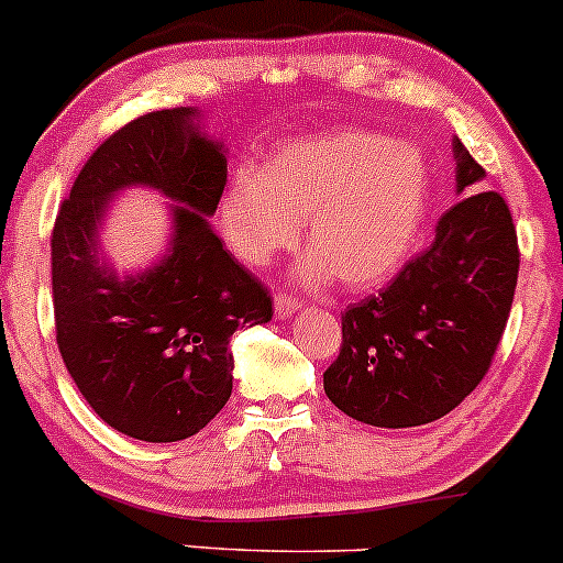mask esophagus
Wrapping results in <instances>:
<instances>
[{"mask_svg": "<svg viewBox=\"0 0 563 563\" xmlns=\"http://www.w3.org/2000/svg\"><path fill=\"white\" fill-rule=\"evenodd\" d=\"M274 311H276V317L287 320V317H292L295 311H298V300H292V298H289V295H276V298H274Z\"/></svg>", "mask_w": 563, "mask_h": 563, "instance_id": "34e87169", "label": "esophagus"}]
</instances>
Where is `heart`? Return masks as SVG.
Returning <instances> with one entry per match:
<instances>
[{
  "label": "heart",
  "mask_w": 563,
  "mask_h": 563,
  "mask_svg": "<svg viewBox=\"0 0 563 563\" xmlns=\"http://www.w3.org/2000/svg\"><path fill=\"white\" fill-rule=\"evenodd\" d=\"M431 202L417 148L366 130L289 143L263 173L241 167L219 197V224L246 265H265L306 224L303 279L374 289L415 254Z\"/></svg>",
  "instance_id": "heart-1"
}]
</instances>
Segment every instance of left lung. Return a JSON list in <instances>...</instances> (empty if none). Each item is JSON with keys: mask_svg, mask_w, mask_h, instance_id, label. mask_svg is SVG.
I'll return each instance as SVG.
<instances>
[{"mask_svg": "<svg viewBox=\"0 0 563 563\" xmlns=\"http://www.w3.org/2000/svg\"><path fill=\"white\" fill-rule=\"evenodd\" d=\"M455 202L437 239L379 295L341 314V352L324 396L376 428L426 426L453 411L488 374L518 284V235L485 170L453 141Z\"/></svg>", "mask_w": 563, "mask_h": 563, "instance_id": "obj_1", "label": "left lung"}]
</instances>
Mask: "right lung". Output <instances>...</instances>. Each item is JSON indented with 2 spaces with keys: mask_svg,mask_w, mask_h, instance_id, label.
I'll list each match as a JSON object with an SVG mask.
<instances>
[{
  "mask_svg": "<svg viewBox=\"0 0 563 563\" xmlns=\"http://www.w3.org/2000/svg\"><path fill=\"white\" fill-rule=\"evenodd\" d=\"M197 108L154 110L108 137L75 178L51 239L56 344L89 407L141 442H181L233 393L235 330L274 317L268 289L213 233L228 184V148ZM130 186L168 203L166 254L119 277L99 233L112 197Z\"/></svg>",
  "mask_w": 563,
  "mask_h": 563,
  "instance_id": "obj_1",
  "label": "right lung"
}]
</instances>
